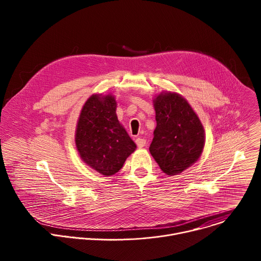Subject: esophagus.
I'll use <instances>...</instances> for the list:
<instances>
[{"label":"esophagus","instance_id":"34e87169","mask_svg":"<svg viewBox=\"0 0 261 261\" xmlns=\"http://www.w3.org/2000/svg\"><path fill=\"white\" fill-rule=\"evenodd\" d=\"M135 142H136V144H137V146H138L139 148L143 147V146L146 144V140H145L144 138H139V137L135 139Z\"/></svg>","mask_w":261,"mask_h":261}]
</instances>
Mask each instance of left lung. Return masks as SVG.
<instances>
[{"instance_id": "1", "label": "left lung", "mask_w": 261, "mask_h": 261, "mask_svg": "<svg viewBox=\"0 0 261 261\" xmlns=\"http://www.w3.org/2000/svg\"><path fill=\"white\" fill-rule=\"evenodd\" d=\"M157 126L150 153L167 175H175L193 165L204 146V129L182 96L163 92L154 99Z\"/></svg>"}]
</instances>
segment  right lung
I'll return each instance as SVG.
<instances>
[{
    "mask_svg": "<svg viewBox=\"0 0 261 261\" xmlns=\"http://www.w3.org/2000/svg\"><path fill=\"white\" fill-rule=\"evenodd\" d=\"M115 96L92 95L82 108L75 131V144L83 161L99 173H117L136 144L120 124Z\"/></svg>",
    "mask_w": 261,
    "mask_h": 261,
    "instance_id": "obj_1",
    "label": "right lung"
}]
</instances>
